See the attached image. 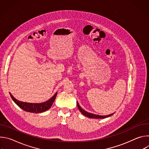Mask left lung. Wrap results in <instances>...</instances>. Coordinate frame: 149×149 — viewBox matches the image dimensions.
I'll return each instance as SVG.
<instances>
[{
	"instance_id": "left-lung-1",
	"label": "left lung",
	"mask_w": 149,
	"mask_h": 149,
	"mask_svg": "<svg viewBox=\"0 0 149 149\" xmlns=\"http://www.w3.org/2000/svg\"><path fill=\"white\" fill-rule=\"evenodd\" d=\"M77 106H78V108L79 110V111H81V113L82 114H83L84 116H86V117H88V118H105L106 117H109L111 116H112L114 113L107 115V116H99V115H96V114H91L90 113H88L87 111H86L85 110H84L79 105V104L78 103V102H77Z\"/></svg>"
}]
</instances>
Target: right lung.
<instances>
[{"instance_id":"right-lung-1","label":"right lung","mask_w":149,"mask_h":149,"mask_svg":"<svg viewBox=\"0 0 149 149\" xmlns=\"http://www.w3.org/2000/svg\"><path fill=\"white\" fill-rule=\"evenodd\" d=\"M9 94L13 101L19 106L20 109H22L23 110L25 111H28L29 113H42L49 110L51 107V105L53 104L56 98V96L57 95V93H56L51 98H50L49 100H48L45 102L33 104V103L19 101L17 100L16 98H15L10 93Z\"/></svg>"}]
</instances>
